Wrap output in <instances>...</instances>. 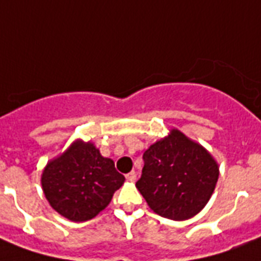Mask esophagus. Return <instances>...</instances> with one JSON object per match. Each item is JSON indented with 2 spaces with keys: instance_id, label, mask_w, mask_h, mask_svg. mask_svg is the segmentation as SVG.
<instances>
[{
  "instance_id": "obj_1",
  "label": "esophagus",
  "mask_w": 261,
  "mask_h": 261,
  "mask_svg": "<svg viewBox=\"0 0 261 261\" xmlns=\"http://www.w3.org/2000/svg\"><path fill=\"white\" fill-rule=\"evenodd\" d=\"M125 177H126V179H129V181H135V179H136V177H137L136 171L132 170L130 173H128V174L125 175Z\"/></svg>"
}]
</instances>
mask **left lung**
Returning <instances> with one entry per match:
<instances>
[{
  "instance_id": "obj_1",
  "label": "left lung",
  "mask_w": 261,
  "mask_h": 261,
  "mask_svg": "<svg viewBox=\"0 0 261 261\" xmlns=\"http://www.w3.org/2000/svg\"><path fill=\"white\" fill-rule=\"evenodd\" d=\"M136 188L161 217L187 221L205 207L217 187L219 165L197 141L178 129L155 141L143 155Z\"/></svg>"
}]
</instances>
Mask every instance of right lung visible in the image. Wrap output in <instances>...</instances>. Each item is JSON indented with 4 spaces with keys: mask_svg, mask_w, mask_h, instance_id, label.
Instances as JSON below:
<instances>
[{
    "mask_svg": "<svg viewBox=\"0 0 261 261\" xmlns=\"http://www.w3.org/2000/svg\"><path fill=\"white\" fill-rule=\"evenodd\" d=\"M125 177L94 143L74 140L44 166L40 184L48 204L73 222H86L108 207Z\"/></svg>",
    "mask_w": 261,
    "mask_h": 261,
    "instance_id": "right-lung-1",
    "label": "right lung"
}]
</instances>
